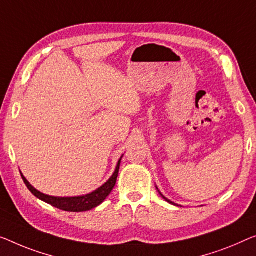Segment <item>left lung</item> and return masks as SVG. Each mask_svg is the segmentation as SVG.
<instances>
[{"instance_id": "obj_1", "label": "left lung", "mask_w": 256, "mask_h": 256, "mask_svg": "<svg viewBox=\"0 0 256 256\" xmlns=\"http://www.w3.org/2000/svg\"><path fill=\"white\" fill-rule=\"evenodd\" d=\"M158 192H160V190H158ZM160 194H161V193H160ZM161 196H162V194H161ZM163 199H164L166 201H168V202H169V204H174L172 201H170L169 199H166V198H164V196H163Z\"/></svg>"}]
</instances>
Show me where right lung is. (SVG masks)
Instances as JSON below:
<instances>
[{
  "label": "right lung",
  "mask_w": 256,
  "mask_h": 256,
  "mask_svg": "<svg viewBox=\"0 0 256 256\" xmlns=\"http://www.w3.org/2000/svg\"><path fill=\"white\" fill-rule=\"evenodd\" d=\"M122 158H123V156H122ZM122 158H120V160H122ZM120 160L117 163L115 172H114L112 176L108 179V182H104L101 188L95 190L94 192L86 194V196H82L60 198V196H47V194L41 193L38 190L34 188L33 186L28 182V179L22 176V172H20V174H22V180H24V182H25V185L28 186V188L30 190V193H32L34 196H36L38 199L47 202V204H52V207L58 208V209H60V210L72 212H87L95 207H98V204H101L102 202L106 200V198L109 196L110 192L112 190V188H115L117 176H118V171H120Z\"/></svg>",
  "instance_id": "add662e5"
}]
</instances>
